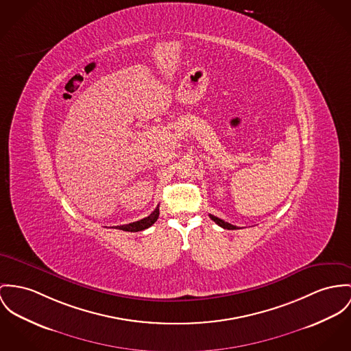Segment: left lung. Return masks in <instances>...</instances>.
<instances>
[{
  "label": "left lung",
  "mask_w": 351,
  "mask_h": 351,
  "mask_svg": "<svg viewBox=\"0 0 351 351\" xmlns=\"http://www.w3.org/2000/svg\"><path fill=\"white\" fill-rule=\"evenodd\" d=\"M210 217L215 221L217 226H220V227H223V228H226V230H237V228H238L237 226H232V224H230V223H227V221H224V220H221V219H219V217H216V216L210 215Z\"/></svg>",
  "instance_id": "1"
}]
</instances>
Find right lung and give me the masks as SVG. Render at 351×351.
<instances>
[{
	"mask_svg": "<svg viewBox=\"0 0 351 351\" xmlns=\"http://www.w3.org/2000/svg\"><path fill=\"white\" fill-rule=\"evenodd\" d=\"M159 217V207L155 208V211L147 217L141 219V220H137L134 223H130V224H123V226H114L112 228H117V230H123V231H128V232H137V231H143L148 227H151Z\"/></svg>",
	"mask_w": 351,
	"mask_h": 351,
	"instance_id": "obj_1",
	"label": "right lung"
}]
</instances>
